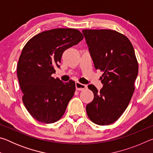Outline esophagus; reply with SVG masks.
<instances>
[{
	"instance_id": "34e87169",
	"label": "esophagus",
	"mask_w": 153,
	"mask_h": 153,
	"mask_svg": "<svg viewBox=\"0 0 153 153\" xmlns=\"http://www.w3.org/2000/svg\"><path fill=\"white\" fill-rule=\"evenodd\" d=\"M86 87H87L86 85L81 84V83L77 82H76V88L77 90H83L85 88H86Z\"/></svg>"
}]
</instances>
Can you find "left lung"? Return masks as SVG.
Wrapping results in <instances>:
<instances>
[{"instance_id":"1","label":"left lung","mask_w":153,"mask_h":153,"mask_svg":"<svg viewBox=\"0 0 153 153\" xmlns=\"http://www.w3.org/2000/svg\"><path fill=\"white\" fill-rule=\"evenodd\" d=\"M82 33L96 69L103 71V86L99 92L94 85L88 88L94 99L86 106L92 122L100 126L113 123L126 109L134 91L138 64L130 41L111 30H84Z\"/></svg>"}]
</instances>
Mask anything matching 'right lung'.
<instances>
[{
	"label": "right lung",
	"instance_id": "obj_1",
	"mask_svg": "<svg viewBox=\"0 0 153 153\" xmlns=\"http://www.w3.org/2000/svg\"><path fill=\"white\" fill-rule=\"evenodd\" d=\"M83 38L79 30L58 28L33 36L23 48L17 67L23 102L40 122L53 123L60 120L74 97V81L64 83L51 75L55 67H60L63 52Z\"/></svg>",
	"mask_w": 153,
	"mask_h": 153
}]
</instances>
